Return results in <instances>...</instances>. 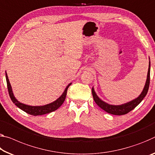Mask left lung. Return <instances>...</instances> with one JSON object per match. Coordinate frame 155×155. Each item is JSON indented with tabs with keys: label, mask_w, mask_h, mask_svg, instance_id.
Listing matches in <instances>:
<instances>
[{
	"label": "left lung",
	"mask_w": 155,
	"mask_h": 155,
	"mask_svg": "<svg viewBox=\"0 0 155 155\" xmlns=\"http://www.w3.org/2000/svg\"><path fill=\"white\" fill-rule=\"evenodd\" d=\"M150 62L149 64L148 68V75H147V80L146 85L143 90V92H141V94L139 95V97H137V99H134L130 102L127 103V104H123L121 105H110L107 103L103 101L101 99H100L98 96L96 94L94 89H92V93L93 98L96 104H97L101 108L105 110V112L110 114H114V115H123L126 114L127 113L132 111V110L134 109L137 105H138L142 101V100L143 99V98L146 97V95L148 93V91L149 89V85H150Z\"/></svg>",
	"instance_id": "8db88e82"
}]
</instances>
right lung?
Returning a JSON list of instances; mask_svg holds the SVG:
<instances>
[{
	"label": "right lung",
	"mask_w": 155,
	"mask_h": 155,
	"mask_svg": "<svg viewBox=\"0 0 155 155\" xmlns=\"http://www.w3.org/2000/svg\"><path fill=\"white\" fill-rule=\"evenodd\" d=\"M6 81H7L8 92H9V97H10L12 101V102H13L17 107H19V108L21 109L22 110H23L24 112H27L28 114L33 115V116L45 114H48V113L55 111L56 110H57L58 107H59L61 105L63 104V102H64L66 95H67V91H68V87H70V85L71 84H72V83H70V84L66 87L64 92L63 93L62 95H61L57 100H56L55 101H54L53 103H51V104L45 105H43V106H30V105L21 104V103L18 101L16 99V98L14 97L13 92H12V87H11L10 83H9L7 73H6Z\"/></svg>",
	"instance_id": "obj_1"
}]
</instances>
